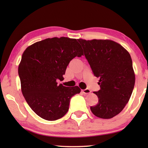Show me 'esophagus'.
Returning a JSON list of instances; mask_svg holds the SVG:
<instances>
[{"label":"esophagus","mask_w":148,"mask_h":148,"mask_svg":"<svg viewBox=\"0 0 148 148\" xmlns=\"http://www.w3.org/2000/svg\"><path fill=\"white\" fill-rule=\"evenodd\" d=\"M82 92L84 94H88V93H90L91 92V91L89 89H85V90H83Z\"/></svg>","instance_id":"obj_1"}]
</instances>
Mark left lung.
<instances>
[{"mask_svg":"<svg viewBox=\"0 0 148 148\" xmlns=\"http://www.w3.org/2000/svg\"><path fill=\"white\" fill-rule=\"evenodd\" d=\"M94 76L99 77L100 89L94 92L99 98L90 109L97 117L110 119L118 114L131 97L135 72L129 53L119 43L109 39H77Z\"/></svg>","mask_w":148,"mask_h":148,"instance_id":"obj_1","label":"left lung"}]
</instances>
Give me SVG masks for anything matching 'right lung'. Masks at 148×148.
I'll use <instances>...</instances> for the list:
<instances>
[{"instance_id":"1","label":"right lung","mask_w":148,"mask_h":148,"mask_svg":"<svg viewBox=\"0 0 148 148\" xmlns=\"http://www.w3.org/2000/svg\"><path fill=\"white\" fill-rule=\"evenodd\" d=\"M83 55L76 39L53 37L27 47L18 67L21 90L36 114L48 121L62 118L67 112L72 96L79 93L77 86L58 84L64 80L67 65L76 56Z\"/></svg>"}]
</instances>
